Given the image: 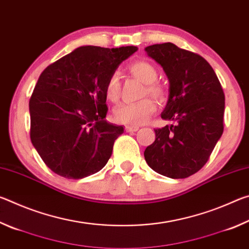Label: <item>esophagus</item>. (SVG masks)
<instances>
[{"label":"esophagus","instance_id":"esophagus-1","mask_svg":"<svg viewBox=\"0 0 249 249\" xmlns=\"http://www.w3.org/2000/svg\"><path fill=\"white\" fill-rule=\"evenodd\" d=\"M138 129H140V127H138V126H129V125H127L125 127L126 132H137Z\"/></svg>","mask_w":249,"mask_h":249}]
</instances>
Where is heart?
<instances>
[{"mask_svg":"<svg viewBox=\"0 0 249 249\" xmlns=\"http://www.w3.org/2000/svg\"><path fill=\"white\" fill-rule=\"evenodd\" d=\"M129 71L142 83L146 84L145 94L148 93L156 100L162 101L165 99V90L158 84V72L155 67L147 61H136L129 66ZM107 98L115 102L120 96V75L113 73L108 78L105 87ZM156 111V104L151 99H144L138 102H124L114 108V119L119 123L140 125L148 119V116Z\"/></svg>","mask_w":249,"mask_h":249,"instance_id":"obj_1","label":"heart"}]
</instances>
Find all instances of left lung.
Segmentation results:
<instances>
[{
    "mask_svg": "<svg viewBox=\"0 0 249 249\" xmlns=\"http://www.w3.org/2000/svg\"><path fill=\"white\" fill-rule=\"evenodd\" d=\"M145 52L162 67L169 81L161 119L176 123L155 129L145 160L168 178H187L205 165L222 136L224 92L212 67L199 54L172 43L151 45Z\"/></svg>",
    "mask_w": 249,
    "mask_h": 249,
    "instance_id": "obj_1",
    "label": "left lung"
}]
</instances>
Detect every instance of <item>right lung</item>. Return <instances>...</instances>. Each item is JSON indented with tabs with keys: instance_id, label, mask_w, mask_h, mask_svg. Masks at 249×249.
<instances>
[{
	"instance_id": "add662e5",
	"label": "right lung",
	"mask_w": 249,
	"mask_h": 249,
	"mask_svg": "<svg viewBox=\"0 0 249 249\" xmlns=\"http://www.w3.org/2000/svg\"><path fill=\"white\" fill-rule=\"evenodd\" d=\"M137 49L81 46L39 75L29 100L31 141L54 174L82 179L107 163L124 127L105 120V87Z\"/></svg>"
}]
</instances>
